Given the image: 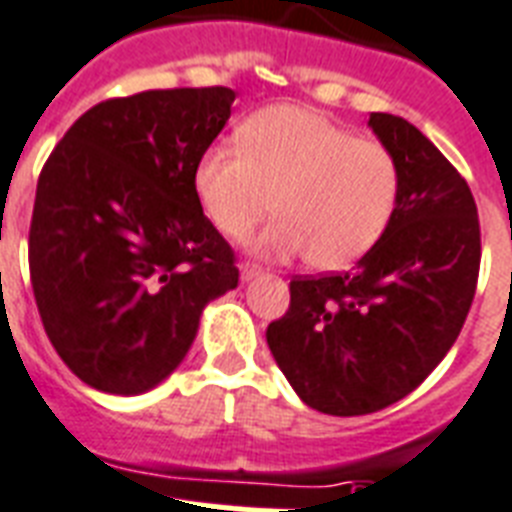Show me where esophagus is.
Returning <instances> with one entry per match:
<instances>
[{
  "instance_id": "34e87169",
  "label": "esophagus",
  "mask_w": 512,
  "mask_h": 512,
  "mask_svg": "<svg viewBox=\"0 0 512 512\" xmlns=\"http://www.w3.org/2000/svg\"><path fill=\"white\" fill-rule=\"evenodd\" d=\"M259 275H261L259 267H251V264L240 267V280H243V283H251V280H256Z\"/></svg>"
}]
</instances>
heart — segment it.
Instances as JSON below:
<instances>
[{"label":"heart","mask_w":512,"mask_h":512,"mask_svg":"<svg viewBox=\"0 0 512 512\" xmlns=\"http://www.w3.org/2000/svg\"><path fill=\"white\" fill-rule=\"evenodd\" d=\"M237 146H211L194 165L202 213L243 240L272 208L277 219L251 240L261 259L310 253L320 269L350 267L390 227L400 170L387 146L355 138L326 114L269 106L237 128Z\"/></svg>","instance_id":"b5f03b06"}]
</instances>
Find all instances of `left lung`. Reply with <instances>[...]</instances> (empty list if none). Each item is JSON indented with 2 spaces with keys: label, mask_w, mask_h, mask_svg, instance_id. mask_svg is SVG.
Listing matches in <instances>:
<instances>
[{
  "label": "left lung",
  "mask_w": 512,
  "mask_h": 512,
  "mask_svg": "<svg viewBox=\"0 0 512 512\" xmlns=\"http://www.w3.org/2000/svg\"><path fill=\"white\" fill-rule=\"evenodd\" d=\"M398 162V208L382 240L339 275L293 277L269 323L272 358L304 403L360 417L398 403L457 342L478 283L481 229L470 186L395 114L368 117Z\"/></svg>",
  "instance_id": "left-lung-1"
}]
</instances>
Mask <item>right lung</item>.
<instances>
[{
	"label": "right lung",
	"mask_w": 512,
	"mask_h": 512,
	"mask_svg": "<svg viewBox=\"0 0 512 512\" xmlns=\"http://www.w3.org/2000/svg\"><path fill=\"white\" fill-rule=\"evenodd\" d=\"M235 104L229 87L146 90L85 112L42 168L29 232L34 299L85 384L141 395L192 347L205 304L237 288L194 165Z\"/></svg>",
	"instance_id": "add662e5"
}]
</instances>
